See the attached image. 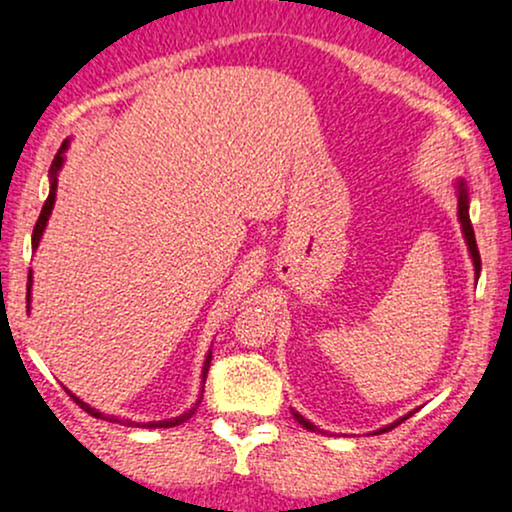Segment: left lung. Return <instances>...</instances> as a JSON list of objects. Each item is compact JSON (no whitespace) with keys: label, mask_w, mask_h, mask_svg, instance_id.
<instances>
[{"label":"left lung","mask_w":512,"mask_h":512,"mask_svg":"<svg viewBox=\"0 0 512 512\" xmlns=\"http://www.w3.org/2000/svg\"><path fill=\"white\" fill-rule=\"evenodd\" d=\"M457 207H460V211H457V214H460L462 233H464V238H467L469 252H472V260H474V269H477V276H479V269H481V257H479V248H477V238H474V228H472V221H469V197H467V187H464L462 182H460V192H457ZM293 416H296V421H298V424L308 428V431H315V426L310 424V421H305L301 414H293ZM404 419H409V416H404ZM404 419L395 421V424H390V426H387V428H380L378 433H385V431H390V428H395V426L402 424Z\"/></svg>","instance_id":"left-lung-1"}]
</instances>
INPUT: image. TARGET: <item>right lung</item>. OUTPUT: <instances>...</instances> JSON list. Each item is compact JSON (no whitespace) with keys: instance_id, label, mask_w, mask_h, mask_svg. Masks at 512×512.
I'll use <instances>...</instances> for the list:
<instances>
[{"instance_id":"add662e5","label":"right lung","mask_w":512,"mask_h":512,"mask_svg":"<svg viewBox=\"0 0 512 512\" xmlns=\"http://www.w3.org/2000/svg\"><path fill=\"white\" fill-rule=\"evenodd\" d=\"M67 144H69V142H64V144L60 146V151H57L55 161H52V166H50V195H48V199H45L43 211H40L38 221H35V228H33V250L38 248L40 238H43L45 223H48V216H50V211H52V204H55V192H57V170H60V168H62V163H64V149H67ZM31 281H33V276H31V272H28V296H26V301H31ZM209 363H211V354L207 356V361H204L202 378H207V373H209ZM67 392H69V390H67ZM69 397H72L74 402L79 404V407L84 409V411H88V414H91V416H96V419H105V416L101 414V411L91 409V407H88L86 402H81L79 397L72 395V392H69ZM197 407H199V402H197L195 407H192L190 411H185V414L175 416V419H166V421H149V424H142V428H173V426H180V424H185V421L190 419L192 414H195ZM110 421H115V419H110ZM129 424H134V421H127V426H129ZM137 426H139V424H137Z\"/></svg>"}]
</instances>
